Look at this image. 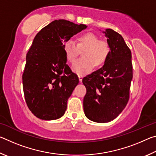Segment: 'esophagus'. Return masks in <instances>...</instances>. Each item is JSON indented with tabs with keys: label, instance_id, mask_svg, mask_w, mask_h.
Listing matches in <instances>:
<instances>
[{
	"label": "esophagus",
	"instance_id": "1",
	"mask_svg": "<svg viewBox=\"0 0 156 156\" xmlns=\"http://www.w3.org/2000/svg\"><path fill=\"white\" fill-rule=\"evenodd\" d=\"M78 78H79V81L80 82H82V80H83V77L82 76H78Z\"/></svg>",
	"mask_w": 156,
	"mask_h": 156
}]
</instances>
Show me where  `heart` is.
Masks as SVG:
<instances>
[{"label":"heart","instance_id":"b5f03b06","mask_svg":"<svg viewBox=\"0 0 156 156\" xmlns=\"http://www.w3.org/2000/svg\"><path fill=\"white\" fill-rule=\"evenodd\" d=\"M66 58L69 62L74 61L80 51L83 58L73 63L72 71L79 76H84L91 72L94 65L99 66L105 62L109 56L111 48L105 40H100L96 34L87 32L81 34L77 38V44L71 39L63 44Z\"/></svg>","mask_w":156,"mask_h":156}]
</instances>
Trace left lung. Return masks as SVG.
<instances>
[{
    "mask_svg": "<svg viewBox=\"0 0 156 156\" xmlns=\"http://www.w3.org/2000/svg\"><path fill=\"white\" fill-rule=\"evenodd\" d=\"M104 33L111 48L109 56L102 67L83 79L87 89L84 114L100 123L114 120L125 109L133 78L131 52L122 36L112 29Z\"/></svg>",
    "mask_w": 156,
    "mask_h": 156,
    "instance_id": "left-lung-1",
    "label": "left lung"
}]
</instances>
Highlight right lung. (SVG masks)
Wrapping results in <instances>:
<instances>
[{"label": "right lung", "mask_w": 156, "mask_h": 156, "mask_svg": "<svg viewBox=\"0 0 156 156\" xmlns=\"http://www.w3.org/2000/svg\"><path fill=\"white\" fill-rule=\"evenodd\" d=\"M87 28L66 20H54L36 34L26 56L23 74L25 102L42 120L58 119L79 79L67 65L65 42Z\"/></svg>", "instance_id": "right-lung-1"}]
</instances>
